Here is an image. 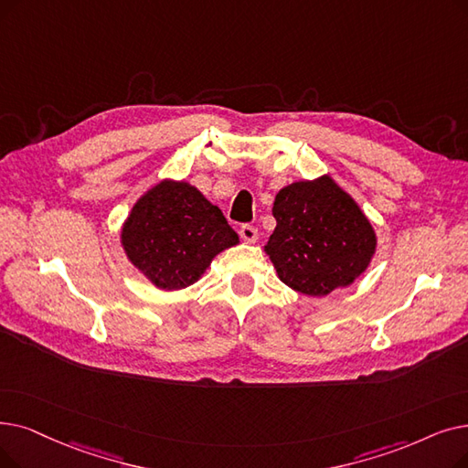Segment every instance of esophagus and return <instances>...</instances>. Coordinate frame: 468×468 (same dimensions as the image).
I'll list each match as a JSON object with an SVG mask.
<instances>
[{
    "mask_svg": "<svg viewBox=\"0 0 468 468\" xmlns=\"http://www.w3.org/2000/svg\"><path fill=\"white\" fill-rule=\"evenodd\" d=\"M239 233H240V239L249 242V245H254V242L258 240V229L252 226H242Z\"/></svg>",
    "mask_w": 468,
    "mask_h": 468,
    "instance_id": "34e87169",
    "label": "esophagus"
}]
</instances>
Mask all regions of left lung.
Returning a JSON list of instances; mask_svg holds the SVG:
<instances>
[{
	"label": "left lung",
	"mask_w": 468,
	"mask_h": 468,
	"mask_svg": "<svg viewBox=\"0 0 468 468\" xmlns=\"http://www.w3.org/2000/svg\"><path fill=\"white\" fill-rule=\"evenodd\" d=\"M271 212L277 226L263 250L292 291L327 296L371 266L378 242L373 223L329 174L284 186Z\"/></svg>",
	"instance_id": "left-lung-1"
}]
</instances>
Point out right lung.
Listing matches in <instances>:
<instances>
[{"label":"right lung","instance_id":"1","mask_svg":"<svg viewBox=\"0 0 468 468\" xmlns=\"http://www.w3.org/2000/svg\"><path fill=\"white\" fill-rule=\"evenodd\" d=\"M239 245L221 210L186 179H160L132 207L120 247L132 266L160 291L197 282L212 260Z\"/></svg>","mask_w":468,"mask_h":468}]
</instances>
